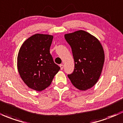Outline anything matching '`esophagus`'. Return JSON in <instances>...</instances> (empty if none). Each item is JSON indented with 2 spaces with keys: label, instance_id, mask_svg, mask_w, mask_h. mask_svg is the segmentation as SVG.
<instances>
[{
  "label": "esophagus",
  "instance_id": "esophagus-1",
  "mask_svg": "<svg viewBox=\"0 0 123 123\" xmlns=\"http://www.w3.org/2000/svg\"><path fill=\"white\" fill-rule=\"evenodd\" d=\"M59 67H60V68H61V70H62L63 68H64V65H63L62 64L59 65Z\"/></svg>",
  "mask_w": 123,
  "mask_h": 123
}]
</instances>
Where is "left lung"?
I'll use <instances>...</instances> for the list:
<instances>
[{"label":"left lung","mask_w":123,"mask_h":123,"mask_svg":"<svg viewBox=\"0 0 123 123\" xmlns=\"http://www.w3.org/2000/svg\"><path fill=\"white\" fill-rule=\"evenodd\" d=\"M75 61L72 74L68 75L72 85L80 90L91 88L99 80L105 62V52L99 40L83 30L65 34Z\"/></svg>","instance_id":"obj_1"}]
</instances>
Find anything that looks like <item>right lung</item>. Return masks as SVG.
<instances>
[{"label": "right lung", "instance_id": "add662e5", "mask_svg": "<svg viewBox=\"0 0 123 123\" xmlns=\"http://www.w3.org/2000/svg\"><path fill=\"white\" fill-rule=\"evenodd\" d=\"M53 36L36 34L27 39L17 56V69L28 87L42 91L51 85L60 67L55 64L49 49Z\"/></svg>", "mask_w": 123, "mask_h": 123}]
</instances>
